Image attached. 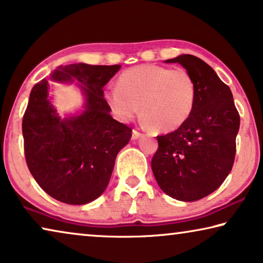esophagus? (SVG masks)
Returning <instances> with one entry per match:
<instances>
[{"mask_svg":"<svg viewBox=\"0 0 263 263\" xmlns=\"http://www.w3.org/2000/svg\"><path fill=\"white\" fill-rule=\"evenodd\" d=\"M142 136V132H139L138 130H132V139H138L139 137Z\"/></svg>","mask_w":263,"mask_h":263,"instance_id":"esophagus-1","label":"esophagus"}]
</instances>
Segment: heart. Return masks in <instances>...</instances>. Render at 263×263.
I'll list each match as a JSON object with an SVG mask.
<instances>
[{"label":"heart","mask_w":263,"mask_h":263,"mask_svg":"<svg viewBox=\"0 0 263 263\" xmlns=\"http://www.w3.org/2000/svg\"><path fill=\"white\" fill-rule=\"evenodd\" d=\"M197 89L185 69L158 65H139L118 78V87L108 88L105 99L120 120L140 115L145 124L158 132L177 130L194 111Z\"/></svg>","instance_id":"1"}]
</instances>
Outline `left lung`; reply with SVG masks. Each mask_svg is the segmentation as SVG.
<instances>
[{"label": "left lung", "instance_id": "1", "mask_svg": "<svg viewBox=\"0 0 263 263\" xmlns=\"http://www.w3.org/2000/svg\"><path fill=\"white\" fill-rule=\"evenodd\" d=\"M177 62L194 78L197 96L190 118L177 130L158 136L151 167L160 189L184 202L214 193L232 171L240 115L233 94L201 59L183 54Z\"/></svg>", "mask_w": 263, "mask_h": 263}]
</instances>
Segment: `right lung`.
<instances>
[{
  "instance_id": "obj_1",
  "label": "right lung",
  "mask_w": 263,
  "mask_h": 263,
  "mask_svg": "<svg viewBox=\"0 0 263 263\" xmlns=\"http://www.w3.org/2000/svg\"><path fill=\"white\" fill-rule=\"evenodd\" d=\"M120 65L72 64L52 74L55 81L77 79L86 94L80 116L60 119L49 104L48 81L30 92L22 119L27 166L50 197L66 204L94 201L106 189L118 152L128 143L132 128L115 120L103 87Z\"/></svg>"
}]
</instances>
